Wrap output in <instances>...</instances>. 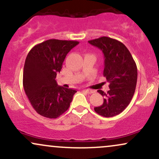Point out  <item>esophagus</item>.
<instances>
[{
  "label": "esophagus",
  "mask_w": 159,
  "mask_h": 159,
  "mask_svg": "<svg viewBox=\"0 0 159 159\" xmlns=\"http://www.w3.org/2000/svg\"><path fill=\"white\" fill-rule=\"evenodd\" d=\"M83 91H84V92L87 93H88V94H91V93H93V91L91 90H83Z\"/></svg>",
  "instance_id": "34e87169"
}]
</instances>
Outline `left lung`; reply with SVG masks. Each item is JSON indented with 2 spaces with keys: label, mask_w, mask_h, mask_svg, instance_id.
I'll list each match as a JSON object with an SVG mask.
<instances>
[{
  "label": "left lung",
  "mask_w": 159,
  "mask_h": 159,
  "mask_svg": "<svg viewBox=\"0 0 159 159\" xmlns=\"http://www.w3.org/2000/svg\"><path fill=\"white\" fill-rule=\"evenodd\" d=\"M88 43L102 52L103 75L110 84L107 93L98 90L105 98L102 105L94 110L105 117L114 116L125 110L134 96L138 79L136 63L125 45L118 40L102 36Z\"/></svg>",
  "instance_id": "1"
}]
</instances>
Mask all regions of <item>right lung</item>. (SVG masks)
<instances>
[{
    "label": "right lung",
    "mask_w": 159,
    "mask_h": 159,
    "mask_svg": "<svg viewBox=\"0 0 159 159\" xmlns=\"http://www.w3.org/2000/svg\"><path fill=\"white\" fill-rule=\"evenodd\" d=\"M78 41L48 39L35 45L27 54L23 72V87L30 104L38 114L54 119L70 106L77 91L57 85L66 56Z\"/></svg>",
    "instance_id": "1"
}]
</instances>
